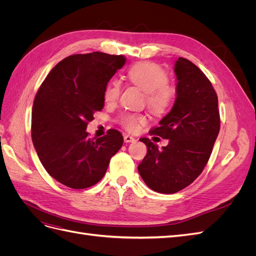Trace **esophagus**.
Segmentation results:
<instances>
[{"instance_id": "1", "label": "esophagus", "mask_w": 256, "mask_h": 256, "mask_svg": "<svg viewBox=\"0 0 256 256\" xmlns=\"http://www.w3.org/2000/svg\"><path fill=\"white\" fill-rule=\"evenodd\" d=\"M124 141H125L126 143H132L136 141V138L129 134H126V136H124Z\"/></svg>"}]
</instances>
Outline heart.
<instances>
[{
	"mask_svg": "<svg viewBox=\"0 0 256 256\" xmlns=\"http://www.w3.org/2000/svg\"><path fill=\"white\" fill-rule=\"evenodd\" d=\"M128 80L145 92L146 104L157 115L166 114L174 104L176 88L168 82V72L159 65L150 62H140L130 67L127 72ZM120 88L112 81L104 90L106 102H116L120 97ZM147 122L142 114L125 113L120 120V125L129 132H138Z\"/></svg>",
	"mask_w": 256,
	"mask_h": 256,
	"instance_id": "1",
	"label": "heart"
}]
</instances>
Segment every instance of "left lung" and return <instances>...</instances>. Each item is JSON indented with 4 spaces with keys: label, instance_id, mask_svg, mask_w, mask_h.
Returning a JSON list of instances; mask_svg holds the SVG:
<instances>
[{
    "label": "left lung",
    "instance_id": "obj_1",
    "mask_svg": "<svg viewBox=\"0 0 256 256\" xmlns=\"http://www.w3.org/2000/svg\"><path fill=\"white\" fill-rule=\"evenodd\" d=\"M174 72L175 104L150 131L168 144L159 150L148 138H140L147 154L138 166L144 182L164 194L182 190L203 172L220 130L218 96L204 72L184 58H178Z\"/></svg>",
    "mask_w": 256,
    "mask_h": 256
}]
</instances>
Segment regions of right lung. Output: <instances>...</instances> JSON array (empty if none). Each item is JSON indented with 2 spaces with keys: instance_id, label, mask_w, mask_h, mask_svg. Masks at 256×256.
Segmentation results:
<instances>
[{
  "instance_id": "1",
  "label": "right lung",
  "mask_w": 256,
  "mask_h": 256,
  "mask_svg": "<svg viewBox=\"0 0 256 256\" xmlns=\"http://www.w3.org/2000/svg\"><path fill=\"white\" fill-rule=\"evenodd\" d=\"M125 63V56L102 52L74 54L51 69L37 92L32 141L46 171L66 187L96 184L122 145L118 130L95 140L86 127L102 110L108 82Z\"/></svg>"
}]
</instances>
